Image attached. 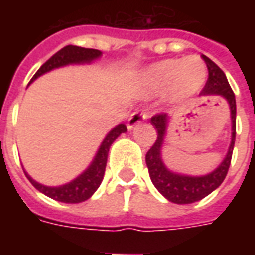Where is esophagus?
<instances>
[{
	"mask_svg": "<svg viewBox=\"0 0 255 255\" xmlns=\"http://www.w3.org/2000/svg\"><path fill=\"white\" fill-rule=\"evenodd\" d=\"M146 119H147V113L146 112H133L132 115L129 116V119H128V128L132 129L136 124L144 122Z\"/></svg>",
	"mask_w": 255,
	"mask_h": 255,
	"instance_id": "1",
	"label": "esophagus"
}]
</instances>
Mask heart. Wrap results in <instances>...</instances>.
Segmentation results:
<instances>
[{
    "label": "heart",
    "instance_id": "1",
    "mask_svg": "<svg viewBox=\"0 0 255 255\" xmlns=\"http://www.w3.org/2000/svg\"><path fill=\"white\" fill-rule=\"evenodd\" d=\"M206 65L199 57L169 58L154 64L144 72L143 82L151 91L169 87V98L186 100L197 94L206 82Z\"/></svg>",
    "mask_w": 255,
    "mask_h": 255
}]
</instances>
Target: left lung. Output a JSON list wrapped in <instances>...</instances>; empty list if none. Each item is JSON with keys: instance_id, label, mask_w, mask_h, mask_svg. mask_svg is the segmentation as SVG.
<instances>
[{"instance_id": "left-lung-1", "label": "left lung", "mask_w": 255, "mask_h": 255, "mask_svg": "<svg viewBox=\"0 0 255 255\" xmlns=\"http://www.w3.org/2000/svg\"><path fill=\"white\" fill-rule=\"evenodd\" d=\"M203 61L208 67V80L205 87L201 91V95H221L224 97L231 111V122H232V138L228 153L225 155L223 162L220 164L213 172H210L205 176H187V175H180L175 172L169 171L162 161L161 157V149L164 144L166 127H168V120L169 116L166 113H158L151 117V124L157 129V139L154 144L150 147L146 154V165L149 169V175L151 182L155 188L164 195V197L173 203H192L201 201L202 198L213 192L219 187L221 183L224 182L225 176L228 173L231 165V158H232V151H234V144H235L236 135V101L235 94L231 89L228 80L225 78V73L220 69L216 64L208 58L202 56Z\"/></svg>"}]
</instances>
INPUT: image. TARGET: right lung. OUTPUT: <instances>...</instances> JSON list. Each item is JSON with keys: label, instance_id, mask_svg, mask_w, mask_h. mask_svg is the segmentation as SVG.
I'll return each mask as SVG.
<instances>
[{"label": "right lung", "instance_id": "obj_1", "mask_svg": "<svg viewBox=\"0 0 255 255\" xmlns=\"http://www.w3.org/2000/svg\"><path fill=\"white\" fill-rule=\"evenodd\" d=\"M101 54L102 53L100 50H97V49H86V47L68 45V46L63 47L61 50H58L56 54H53L52 57L49 58L46 63L36 71L35 75L31 79V82H34L36 78H39L41 75L52 71L54 68L65 67V65H69V64H89L97 60V58H100ZM126 131H127V127L124 124H119V126L113 128L111 132L106 135L105 139L102 140L100 149L97 151L94 160L90 164L89 168L82 175H79L76 179H73L72 182L67 183V184L58 186V187H47V186H43L41 183L35 182L24 171L25 176L36 190H39L42 194H45L52 199L65 203L83 202L86 199H89L97 191V188L100 187L101 182L104 179V175H105L108 153H109L112 143Z\"/></svg>", "mask_w": 255, "mask_h": 255}]
</instances>
